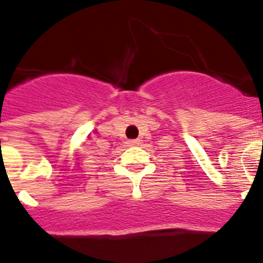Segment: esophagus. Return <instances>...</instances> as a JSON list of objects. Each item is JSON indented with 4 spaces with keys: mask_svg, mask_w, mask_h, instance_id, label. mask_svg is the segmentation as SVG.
I'll return each mask as SVG.
<instances>
[{
    "mask_svg": "<svg viewBox=\"0 0 263 263\" xmlns=\"http://www.w3.org/2000/svg\"><path fill=\"white\" fill-rule=\"evenodd\" d=\"M139 143H141V141H139V139H129V141H127V145L129 146H137V145H139Z\"/></svg>",
    "mask_w": 263,
    "mask_h": 263,
    "instance_id": "34e87169",
    "label": "esophagus"
}]
</instances>
